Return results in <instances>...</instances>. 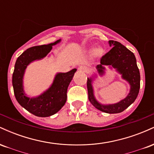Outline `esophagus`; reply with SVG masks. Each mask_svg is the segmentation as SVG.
Wrapping results in <instances>:
<instances>
[{
  "label": "esophagus",
  "mask_w": 154,
  "mask_h": 154,
  "mask_svg": "<svg viewBox=\"0 0 154 154\" xmlns=\"http://www.w3.org/2000/svg\"><path fill=\"white\" fill-rule=\"evenodd\" d=\"M78 69H79L80 72H87L88 69H87V67L85 66H79V68H78Z\"/></svg>",
  "instance_id": "1"
}]
</instances>
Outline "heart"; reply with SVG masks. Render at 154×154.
Returning <instances> with one entry per match:
<instances>
[{
  "mask_svg": "<svg viewBox=\"0 0 154 154\" xmlns=\"http://www.w3.org/2000/svg\"><path fill=\"white\" fill-rule=\"evenodd\" d=\"M103 54V49L100 47L96 48L93 51V56H95V57L100 56Z\"/></svg>",
  "mask_w": 154,
  "mask_h": 154,
  "instance_id": "heart-1",
  "label": "heart"
}]
</instances>
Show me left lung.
Instances as JSON below:
<instances>
[{
  "label": "left lung",
  "instance_id": "8db88e82",
  "mask_svg": "<svg viewBox=\"0 0 154 154\" xmlns=\"http://www.w3.org/2000/svg\"><path fill=\"white\" fill-rule=\"evenodd\" d=\"M109 46L112 47L109 52L100 59V63L96 66V72L99 75H103L108 66L110 69L114 68L121 75L130 85V91L125 99L117 103L103 104L96 99L94 94L93 84L97 77L95 72L88 77L87 88L88 99L95 108L107 114H117L122 112L135 101L138 95L140 82V75L137 66L135 55L126 47L117 41L109 40Z\"/></svg>",
  "mask_w": 154,
  "mask_h": 154
}]
</instances>
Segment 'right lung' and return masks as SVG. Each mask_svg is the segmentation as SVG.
Masks as SVG:
<instances>
[{
	"instance_id": "obj_1",
	"label": "right lung",
	"mask_w": 154,
	"mask_h": 154,
	"mask_svg": "<svg viewBox=\"0 0 154 154\" xmlns=\"http://www.w3.org/2000/svg\"><path fill=\"white\" fill-rule=\"evenodd\" d=\"M61 41L59 39L54 43L29 48L19 56L15 63L12 85L16 99L26 111L40 117L54 115L64 106L67 98V88L77 69L68 72H57L50 87L41 94L32 97L27 95L24 91V76L31 63L43 59L47 56L49 57L53 46Z\"/></svg>"
}]
</instances>
